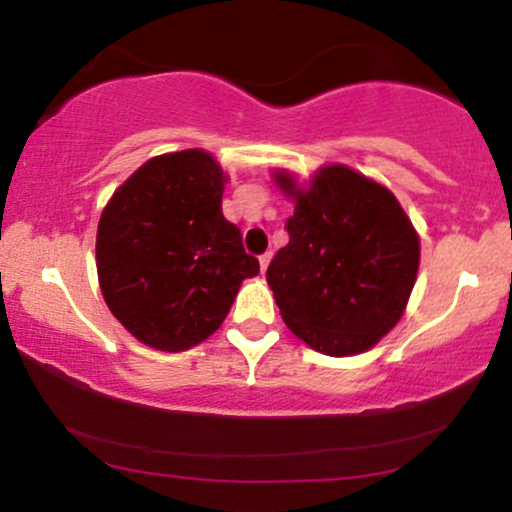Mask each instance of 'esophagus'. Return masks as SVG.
Masks as SVG:
<instances>
[{"label": "esophagus", "instance_id": "obj_1", "mask_svg": "<svg viewBox=\"0 0 512 512\" xmlns=\"http://www.w3.org/2000/svg\"><path fill=\"white\" fill-rule=\"evenodd\" d=\"M269 260H272V252H264V255H260V269H262V272L267 269Z\"/></svg>", "mask_w": 512, "mask_h": 512}]
</instances>
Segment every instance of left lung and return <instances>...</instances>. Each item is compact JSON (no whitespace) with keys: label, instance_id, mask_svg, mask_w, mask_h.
Instances as JSON below:
<instances>
[{"label":"left lung","instance_id":"left-lung-1","mask_svg":"<svg viewBox=\"0 0 512 512\" xmlns=\"http://www.w3.org/2000/svg\"><path fill=\"white\" fill-rule=\"evenodd\" d=\"M296 197L289 245L267 267L281 317L327 356L366 351L404 313L419 272V236L390 190L344 166H327Z\"/></svg>","mask_w":512,"mask_h":512}]
</instances>
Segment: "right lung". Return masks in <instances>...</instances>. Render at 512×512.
<instances>
[{"instance_id":"1","label":"right lung","mask_w":512,"mask_h":512,"mask_svg":"<svg viewBox=\"0 0 512 512\" xmlns=\"http://www.w3.org/2000/svg\"><path fill=\"white\" fill-rule=\"evenodd\" d=\"M223 173L199 149L146 161L105 207L96 238L110 313L139 342L185 351L226 320L260 262L223 219Z\"/></svg>"}]
</instances>
